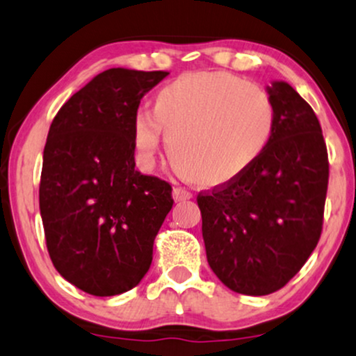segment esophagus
Listing matches in <instances>:
<instances>
[{"label": "esophagus", "instance_id": "34e87169", "mask_svg": "<svg viewBox=\"0 0 356 356\" xmlns=\"http://www.w3.org/2000/svg\"><path fill=\"white\" fill-rule=\"evenodd\" d=\"M173 198L177 202L190 200V198H192V193H190L186 188H183V186H177V188L173 190Z\"/></svg>", "mask_w": 356, "mask_h": 356}]
</instances>
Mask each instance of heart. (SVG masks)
Masks as SVG:
<instances>
[{"label": "heart", "mask_w": 356, "mask_h": 356, "mask_svg": "<svg viewBox=\"0 0 356 356\" xmlns=\"http://www.w3.org/2000/svg\"><path fill=\"white\" fill-rule=\"evenodd\" d=\"M277 131V108L263 88L227 71L190 72L151 100V118L137 115L134 149L151 164L159 132L175 171L204 188H222L261 159Z\"/></svg>", "instance_id": "1"}]
</instances>
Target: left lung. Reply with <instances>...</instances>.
Here are the masks:
<instances>
[{
    "mask_svg": "<svg viewBox=\"0 0 356 356\" xmlns=\"http://www.w3.org/2000/svg\"><path fill=\"white\" fill-rule=\"evenodd\" d=\"M270 147L243 177L197 195L207 261L225 286L268 296L299 273L323 232L330 161L319 120L284 81Z\"/></svg>",
    "mask_w": 356,
    "mask_h": 356,
    "instance_id": "left-lung-1",
    "label": "left lung"
}]
</instances>
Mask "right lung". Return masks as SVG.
<instances>
[{
	"instance_id": "add662e5",
	"label": "right lung",
	"mask_w": 356,
	"mask_h": 356,
	"mask_svg": "<svg viewBox=\"0 0 356 356\" xmlns=\"http://www.w3.org/2000/svg\"><path fill=\"white\" fill-rule=\"evenodd\" d=\"M170 72L103 71L60 106L49 129L39 204L56 270L110 297L143 280L173 207L171 185L136 170L132 127L144 95Z\"/></svg>"
}]
</instances>
